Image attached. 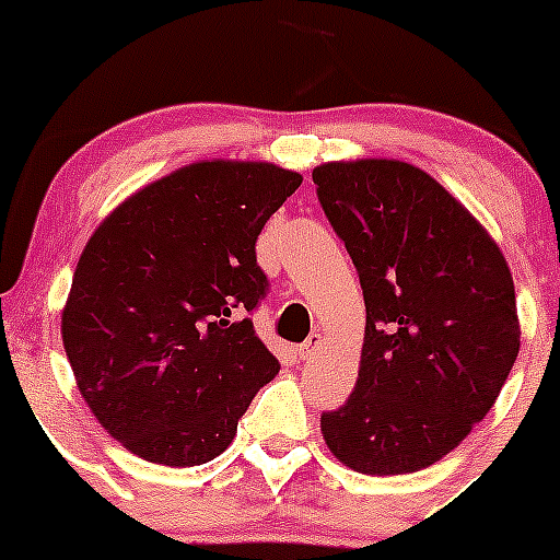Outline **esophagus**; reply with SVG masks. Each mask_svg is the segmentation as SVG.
Masks as SVG:
<instances>
[{
	"mask_svg": "<svg viewBox=\"0 0 560 560\" xmlns=\"http://www.w3.org/2000/svg\"><path fill=\"white\" fill-rule=\"evenodd\" d=\"M319 349H322V336H319V332H312V336H308L306 341L301 343V358L303 360H314L316 354H319Z\"/></svg>",
	"mask_w": 560,
	"mask_h": 560,
	"instance_id": "34e87169",
	"label": "esophagus"
}]
</instances>
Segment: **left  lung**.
<instances>
[{"instance_id": "left-lung-1", "label": "left lung", "mask_w": 560, "mask_h": 560, "mask_svg": "<svg viewBox=\"0 0 560 560\" xmlns=\"http://www.w3.org/2000/svg\"><path fill=\"white\" fill-rule=\"evenodd\" d=\"M312 178L365 301L358 385L322 415V436L360 474L420 471L493 409L515 365L510 265L466 206L409 162H325Z\"/></svg>"}]
</instances>
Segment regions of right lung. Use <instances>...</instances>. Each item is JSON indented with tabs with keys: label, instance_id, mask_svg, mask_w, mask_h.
I'll list each match as a JSON object with an SVG mask.
<instances>
[{
	"label": "right lung",
	"instance_id": "right-lung-1",
	"mask_svg": "<svg viewBox=\"0 0 560 560\" xmlns=\"http://www.w3.org/2000/svg\"><path fill=\"white\" fill-rule=\"evenodd\" d=\"M301 184L270 162H191L129 195L89 238L61 341L92 415L132 455L213 460L279 374L248 319L268 292L254 244Z\"/></svg>",
	"mask_w": 560,
	"mask_h": 560
}]
</instances>
